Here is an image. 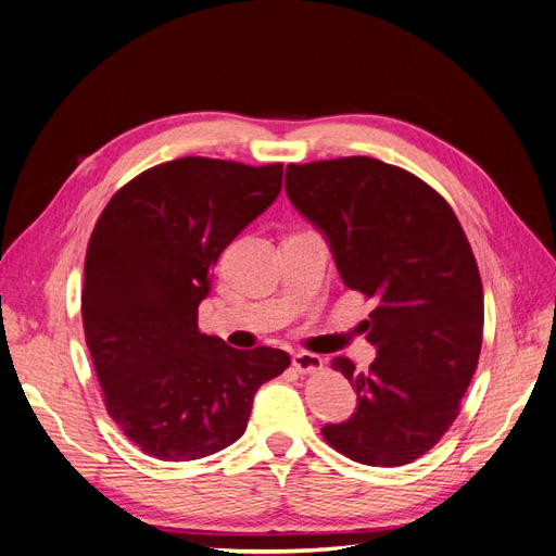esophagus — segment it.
Listing matches in <instances>:
<instances>
[{"mask_svg": "<svg viewBox=\"0 0 556 556\" xmlns=\"http://www.w3.org/2000/svg\"><path fill=\"white\" fill-rule=\"evenodd\" d=\"M292 366L299 374H315L323 368V357L313 355V352H294L292 355Z\"/></svg>", "mask_w": 556, "mask_h": 556, "instance_id": "1", "label": "esophagus"}]
</instances>
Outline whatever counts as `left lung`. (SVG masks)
<instances>
[{
	"instance_id": "1",
	"label": "left lung",
	"mask_w": 556,
	"mask_h": 556,
	"mask_svg": "<svg viewBox=\"0 0 556 556\" xmlns=\"http://www.w3.org/2000/svg\"><path fill=\"white\" fill-rule=\"evenodd\" d=\"M285 190L325 233L350 290L376 301L364 319L376 359L357 374V408L325 441L368 466H403L443 439L476 374L482 280L447 201L425 180L374 157L290 164Z\"/></svg>"
}]
</instances>
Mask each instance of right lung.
Masks as SVG:
<instances>
[{"label":"right lung","instance_id":"1","mask_svg":"<svg viewBox=\"0 0 556 556\" xmlns=\"http://www.w3.org/2000/svg\"><path fill=\"white\" fill-rule=\"evenodd\" d=\"M282 164L180 157L117 190L86 255L83 329L106 410L150 457L192 462L237 443L260 387L290 366L276 348L199 331L220 252L274 204Z\"/></svg>","mask_w":556,"mask_h":556}]
</instances>
